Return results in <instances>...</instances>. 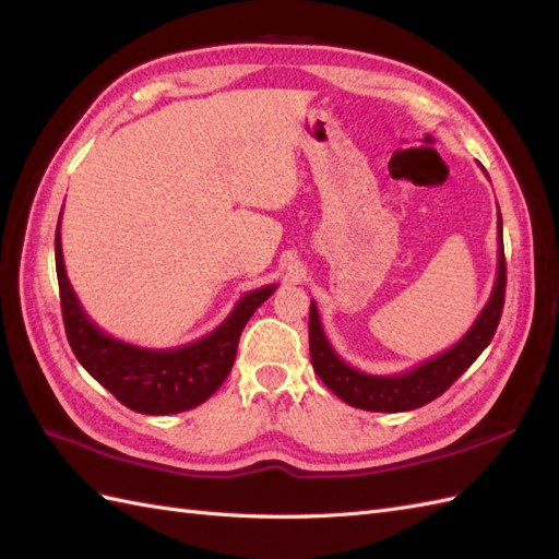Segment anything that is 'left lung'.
Wrapping results in <instances>:
<instances>
[{
  "label": "left lung",
  "mask_w": 559,
  "mask_h": 559,
  "mask_svg": "<svg viewBox=\"0 0 559 559\" xmlns=\"http://www.w3.org/2000/svg\"><path fill=\"white\" fill-rule=\"evenodd\" d=\"M506 296V259L501 238V214H499V263L492 294L485 302L483 312L473 321V326L464 337L443 354L427 359L399 376H370L352 368L337 357L326 333L321 329L317 302H310V357L314 373L331 392L345 403L361 411L373 413H405L427 405L441 396L445 389L460 378L464 370L480 357V352L489 345L499 326Z\"/></svg>",
  "instance_id": "1"
}]
</instances>
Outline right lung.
Instances as JSON below:
<instances>
[{"label":"right lung","mask_w":559,"mask_h":559,"mask_svg":"<svg viewBox=\"0 0 559 559\" xmlns=\"http://www.w3.org/2000/svg\"><path fill=\"white\" fill-rule=\"evenodd\" d=\"M56 270L67 341L79 364L126 408L142 415H175L205 403L228 378L245 324L277 289L275 284H267L245 294L222 326L191 345L146 349L107 335L81 308L67 280L60 222L56 228Z\"/></svg>","instance_id":"obj_1"}]
</instances>
